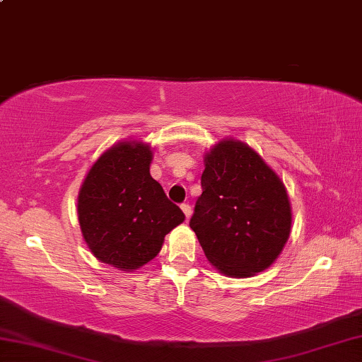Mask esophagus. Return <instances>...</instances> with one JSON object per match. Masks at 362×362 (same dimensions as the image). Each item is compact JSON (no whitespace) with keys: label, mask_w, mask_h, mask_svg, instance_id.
Here are the masks:
<instances>
[{"label":"esophagus","mask_w":362,"mask_h":362,"mask_svg":"<svg viewBox=\"0 0 362 362\" xmlns=\"http://www.w3.org/2000/svg\"><path fill=\"white\" fill-rule=\"evenodd\" d=\"M182 207V211H183V214H185V218L188 220L189 217H192V206H189V204H182L180 206Z\"/></svg>","instance_id":"34e87169"}]
</instances>
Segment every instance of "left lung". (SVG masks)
Returning a JSON list of instances; mask_svg holds the SVG:
<instances>
[{
	"instance_id": "obj_1",
	"label": "left lung",
	"mask_w": 362,
	"mask_h": 362,
	"mask_svg": "<svg viewBox=\"0 0 362 362\" xmlns=\"http://www.w3.org/2000/svg\"><path fill=\"white\" fill-rule=\"evenodd\" d=\"M189 226L214 267L247 278L278 259L292 214L284 183L246 144L222 140L204 158Z\"/></svg>"
}]
</instances>
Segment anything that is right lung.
<instances>
[{
    "instance_id": "obj_1",
    "label": "right lung",
    "mask_w": 362,
    "mask_h": 362,
    "mask_svg": "<svg viewBox=\"0 0 362 362\" xmlns=\"http://www.w3.org/2000/svg\"><path fill=\"white\" fill-rule=\"evenodd\" d=\"M151 151L121 142L97 159L78 196L84 241L100 262L131 272L161 250L164 236L185 220L150 175Z\"/></svg>"
}]
</instances>
